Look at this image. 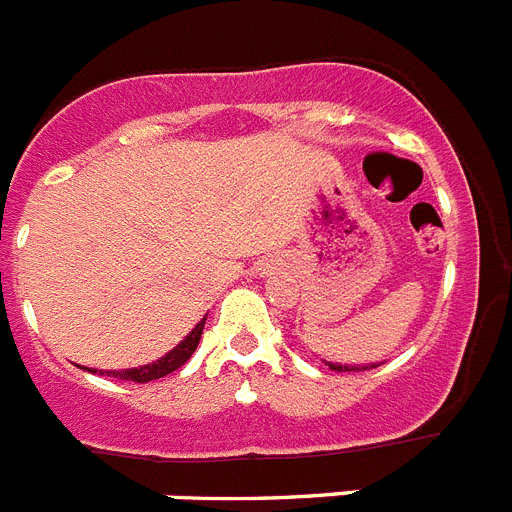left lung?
I'll use <instances>...</instances> for the list:
<instances>
[{
    "instance_id": "obj_1",
    "label": "left lung",
    "mask_w": 512,
    "mask_h": 512,
    "mask_svg": "<svg viewBox=\"0 0 512 512\" xmlns=\"http://www.w3.org/2000/svg\"><path fill=\"white\" fill-rule=\"evenodd\" d=\"M325 366L328 369H333V372H361V369H374V366L379 364H333V361H325Z\"/></svg>"
}]
</instances>
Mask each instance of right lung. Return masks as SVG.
I'll list each match as a JSON object with an SVG mask.
<instances>
[{
  "label": "right lung",
  "instance_id": "add662e5",
  "mask_svg": "<svg viewBox=\"0 0 512 512\" xmlns=\"http://www.w3.org/2000/svg\"><path fill=\"white\" fill-rule=\"evenodd\" d=\"M205 320H207V315L200 320V323L194 325L192 333H189V336L184 338L179 346L171 348L169 354L161 356V359L151 361V364H146V366H135V369H122V372H102V374H107V377H117V379H130V382L143 384V382H153V379H161V377H166V374L176 372V369H179L182 364H187L189 356L197 351V343H200L202 330H205ZM94 372H97V369H94Z\"/></svg>",
  "mask_w": 512,
  "mask_h": 512
}]
</instances>
